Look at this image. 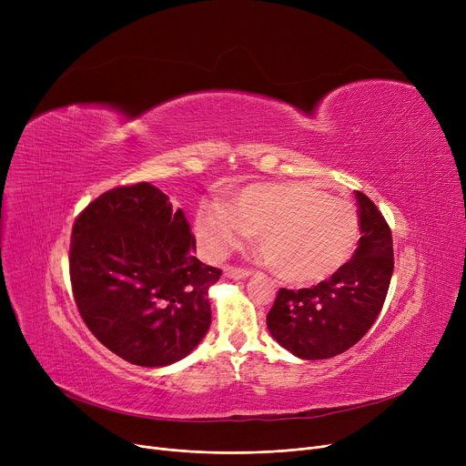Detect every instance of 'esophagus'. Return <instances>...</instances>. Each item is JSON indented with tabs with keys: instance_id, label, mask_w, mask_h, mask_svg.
<instances>
[{
	"instance_id": "obj_1",
	"label": "esophagus",
	"mask_w": 466,
	"mask_h": 466,
	"mask_svg": "<svg viewBox=\"0 0 466 466\" xmlns=\"http://www.w3.org/2000/svg\"><path fill=\"white\" fill-rule=\"evenodd\" d=\"M249 276H251V272L243 270V268L225 266V278H228V279H248Z\"/></svg>"
}]
</instances>
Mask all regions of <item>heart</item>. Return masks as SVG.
Wrapping results in <instances>:
<instances>
[{"instance_id": "b5f03b06", "label": "heart", "mask_w": 466, "mask_h": 466, "mask_svg": "<svg viewBox=\"0 0 466 466\" xmlns=\"http://www.w3.org/2000/svg\"><path fill=\"white\" fill-rule=\"evenodd\" d=\"M196 236L211 257H223L248 234L276 276L313 285L344 268L360 238L355 206L309 183H255L228 208L213 206L196 217Z\"/></svg>"}]
</instances>
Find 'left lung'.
<instances>
[{
	"mask_svg": "<svg viewBox=\"0 0 466 466\" xmlns=\"http://www.w3.org/2000/svg\"><path fill=\"white\" fill-rule=\"evenodd\" d=\"M360 239L353 258L311 289H281L266 317L268 330L299 359H330L353 348L380 315L390 276L393 238L369 196L357 192Z\"/></svg>",
	"mask_w": 466,
	"mask_h": 466,
	"instance_id": "8db88e82",
	"label": "left lung"
}]
</instances>
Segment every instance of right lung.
I'll list each match as a JSON object with an SVG mask.
<instances>
[{
  "mask_svg": "<svg viewBox=\"0 0 466 466\" xmlns=\"http://www.w3.org/2000/svg\"><path fill=\"white\" fill-rule=\"evenodd\" d=\"M194 251L183 211L151 183L88 204L73 225L69 276L90 332L147 369L192 353L209 330V287L220 278Z\"/></svg>",
  "mask_w": 466,
  "mask_h": 466,
  "instance_id": "obj_1",
  "label": "right lung"
}]
</instances>
